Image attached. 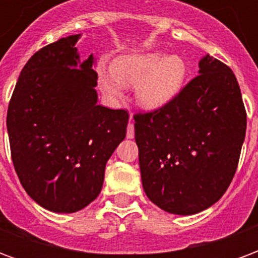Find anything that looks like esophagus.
I'll use <instances>...</instances> for the list:
<instances>
[{"label": "esophagus", "mask_w": 258, "mask_h": 258, "mask_svg": "<svg viewBox=\"0 0 258 258\" xmlns=\"http://www.w3.org/2000/svg\"><path fill=\"white\" fill-rule=\"evenodd\" d=\"M127 138H134V124H133V114L130 116V123L127 127Z\"/></svg>", "instance_id": "esophagus-1"}]
</instances>
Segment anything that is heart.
<instances>
[{"label":"heart","instance_id":"heart-1","mask_svg":"<svg viewBox=\"0 0 258 258\" xmlns=\"http://www.w3.org/2000/svg\"><path fill=\"white\" fill-rule=\"evenodd\" d=\"M188 66L181 56L163 52L121 55L113 60L112 70H101L98 84L109 98H121L123 85L134 87L140 106L157 110L167 106L182 91Z\"/></svg>","mask_w":258,"mask_h":258}]
</instances>
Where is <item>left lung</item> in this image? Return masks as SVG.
Segmentation results:
<instances>
[{
    "mask_svg": "<svg viewBox=\"0 0 258 258\" xmlns=\"http://www.w3.org/2000/svg\"><path fill=\"white\" fill-rule=\"evenodd\" d=\"M142 186L162 210L190 216L220 200L232 181L246 134L238 80L206 55L199 74L167 106L137 113Z\"/></svg>",
    "mask_w": 258,
    "mask_h": 258,
    "instance_id": "obj_1",
    "label": "left lung"
}]
</instances>
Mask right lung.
Returning a JSON list of instances; mask_svg holds the SVG:
<instances>
[{"instance_id":"obj_1","label":"right lung","mask_w":258,"mask_h":258,"mask_svg":"<svg viewBox=\"0 0 258 258\" xmlns=\"http://www.w3.org/2000/svg\"><path fill=\"white\" fill-rule=\"evenodd\" d=\"M79 38H60L29 59L7 114L20 184L55 213L79 211L98 198L105 166L128 124L127 110L96 103L94 56L80 63Z\"/></svg>"}]
</instances>
